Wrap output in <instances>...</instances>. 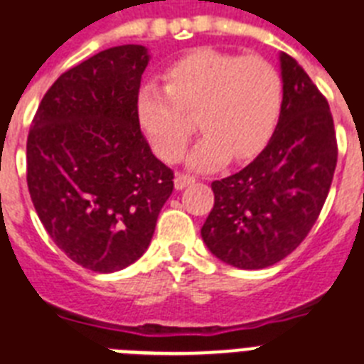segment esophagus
I'll return each mask as SVG.
<instances>
[{"mask_svg":"<svg viewBox=\"0 0 364 364\" xmlns=\"http://www.w3.org/2000/svg\"><path fill=\"white\" fill-rule=\"evenodd\" d=\"M191 184H195L193 176H188V175H176L175 176V188L176 189H184Z\"/></svg>","mask_w":364,"mask_h":364,"instance_id":"1","label":"esophagus"}]
</instances>
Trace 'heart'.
I'll list each match as a JSON object with an SVG mask.
<instances>
[{
    "mask_svg": "<svg viewBox=\"0 0 364 364\" xmlns=\"http://www.w3.org/2000/svg\"><path fill=\"white\" fill-rule=\"evenodd\" d=\"M166 88L144 86L136 112L139 127L161 160L176 161L197 116L204 136L186 158L189 169L213 171L234 158L262 152L278 125L284 86L272 64L257 57L203 48L164 71Z\"/></svg>",
    "mask_w": 364,
    "mask_h": 364,
    "instance_id": "1",
    "label": "heart"
}]
</instances>
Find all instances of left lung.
I'll return each mask as SVG.
<instances>
[{
    "mask_svg": "<svg viewBox=\"0 0 364 364\" xmlns=\"http://www.w3.org/2000/svg\"><path fill=\"white\" fill-rule=\"evenodd\" d=\"M284 105L274 134L245 169L212 184L200 235L226 265L252 271L282 262L318 219L337 166L330 105L304 68L279 53Z\"/></svg>",
    "mask_w": 364,
    "mask_h": 364,
    "instance_id": "left-lung-1",
    "label": "left lung"
}]
</instances>
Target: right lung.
Returning <instances> with one entry per match:
<instances>
[{"mask_svg":"<svg viewBox=\"0 0 364 364\" xmlns=\"http://www.w3.org/2000/svg\"><path fill=\"white\" fill-rule=\"evenodd\" d=\"M145 46L105 49L62 73L40 102L27 138L34 210L70 259L116 272L144 256L173 171L139 130Z\"/></svg>","mask_w":364,"mask_h":364,"instance_id":"obj_1","label":"right lung"}]
</instances>
